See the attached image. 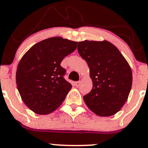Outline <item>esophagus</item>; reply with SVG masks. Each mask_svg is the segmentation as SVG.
Instances as JSON below:
<instances>
[{"mask_svg": "<svg viewBox=\"0 0 148 148\" xmlns=\"http://www.w3.org/2000/svg\"><path fill=\"white\" fill-rule=\"evenodd\" d=\"M80 84H81V82L80 81H76V82H75V86L76 87H79V86H80Z\"/></svg>", "mask_w": 148, "mask_h": 148, "instance_id": "esophagus-1", "label": "esophagus"}]
</instances>
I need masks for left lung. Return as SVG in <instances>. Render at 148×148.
Listing matches in <instances>:
<instances>
[{
  "label": "left lung",
  "mask_w": 148,
  "mask_h": 148,
  "mask_svg": "<svg viewBox=\"0 0 148 148\" xmlns=\"http://www.w3.org/2000/svg\"><path fill=\"white\" fill-rule=\"evenodd\" d=\"M78 52L87 62L92 89L84 96L93 113L108 117L115 114L126 102L132 85L130 64L111 42L85 40L78 44Z\"/></svg>",
  "instance_id": "obj_1"
}]
</instances>
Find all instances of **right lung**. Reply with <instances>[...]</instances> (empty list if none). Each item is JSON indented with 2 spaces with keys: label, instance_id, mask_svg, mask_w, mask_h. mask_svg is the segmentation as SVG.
<instances>
[{
  "label": "right lung",
  "instance_id": "right-lung-1",
  "mask_svg": "<svg viewBox=\"0 0 148 148\" xmlns=\"http://www.w3.org/2000/svg\"><path fill=\"white\" fill-rule=\"evenodd\" d=\"M77 47V42L60 37L38 42L18 64L16 81L23 101L37 114H49L60 106L72 88L64 79L60 63Z\"/></svg>",
  "mask_w": 148,
  "mask_h": 148
}]
</instances>
